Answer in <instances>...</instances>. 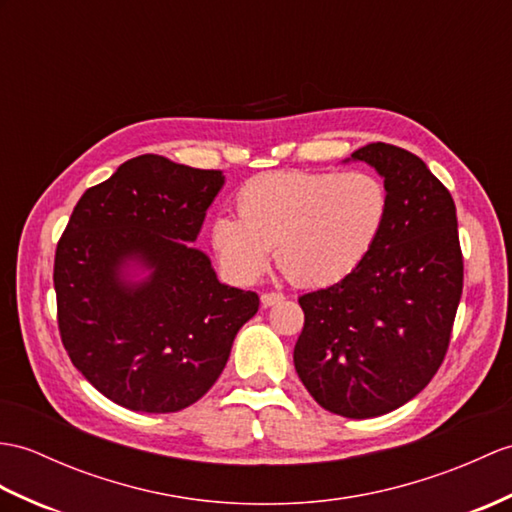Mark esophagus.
Wrapping results in <instances>:
<instances>
[{"label":"esophagus","instance_id":"obj_1","mask_svg":"<svg viewBox=\"0 0 512 512\" xmlns=\"http://www.w3.org/2000/svg\"><path fill=\"white\" fill-rule=\"evenodd\" d=\"M279 301H283V294L281 292H264V294H261V305H264V307L277 305Z\"/></svg>","mask_w":512,"mask_h":512}]
</instances>
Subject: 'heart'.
Returning <instances> with one entry per match:
<instances>
[{
    "instance_id": "b5f03b06",
    "label": "heart",
    "mask_w": 512,
    "mask_h": 512,
    "mask_svg": "<svg viewBox=\"0 0 512 512\" xmlns=\"http://www.w3.org/2000/svg\"><path fill=\"white\" fill-rule=\"evenodd\" d=\"M390 211L384 181L371 172H272L237 192V215L218 216L211 244L242 283L264 275L272 248L281 272L303 288L349 277L371 255Z\"/></svg>"
}]
</instances>
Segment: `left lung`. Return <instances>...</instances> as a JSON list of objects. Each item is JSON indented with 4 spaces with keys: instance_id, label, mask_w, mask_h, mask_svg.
<instances>
[{
    "instance_id": "8db88e82",
    "label": "left lung",
    "mask_w": 512,
    "mask_h": 512,
    "mask_svg": "<svg viewBox=\"0 0 512 512\" xmlns=\"http://www.w3.org/2000/svg\"><path fill=\"white\" fill-rule=\"evenodd\" d=\"M351 159L384 178L388 220L349 277L299 299L294 368L325 410L371 419L417 397L443 364L462 253L454 198L417 154L377 141Z\"/></svg>"
}]
</instances>
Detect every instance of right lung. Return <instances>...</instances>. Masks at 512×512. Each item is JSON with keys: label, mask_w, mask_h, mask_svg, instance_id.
Returning <instances> with one entry per match:
<instances>
[{"label": "right lung", "mask_w": 512, "mask_h": 512, "mask_svg": "<svg viewBox=\"0 0 512 512\" xmlns=\"http://www.w3.org/2000/svg\"><path fill=\"white\" fill-rule=\"evenodd\" d=\"M224 185L159 154L89 187L56 246L58 329L71 362L106 399L135 412L196 403L227 366L259 296L218 281L192 248ZM130 267L147 277L129 279Z\"/></svg>", "instance_id": "1"}]
</instances>
